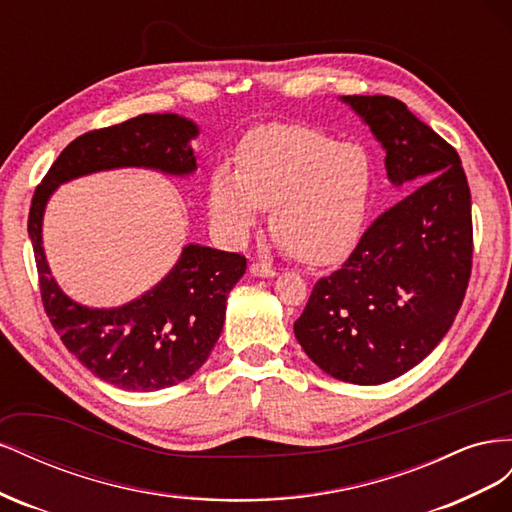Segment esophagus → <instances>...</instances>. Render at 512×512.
Segmentation results:
<instances>
[{
  "label": "esophagus",
  "mask_w": 512,
  "mask_h": 512,
  "mask_svg": "<svg viewBox=\"0 0 512 512\" xmlns=\"http://www.w3.org/2000/svg\"><path fill=\"white\" fill-rule=\"evenodd\" d=\"M250 273H252L254 277H275V275H277L275 269L267 267L265 262H254V265L250 267Z\"/></svg>",
  "instance_id": "obj_1"
}]
</instances>
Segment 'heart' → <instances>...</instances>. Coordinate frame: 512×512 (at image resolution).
<instances>
[{"mask_svg": "<svg viewBox=\"0 0 512 512\" xmlns=\"http://www.w3.org/2000/svg\"><path fill=\"white\" fill-rule=\"evenodd\" d=\"M371 192L363 147L335 143L299 123H277L245 138L239 166L222 162L211 177V209L232 237L250 232L271 209V232L294 258L331 262L361 235Z\"/></svg>", "mask_w": 512, "mask_h": 512, "instance_id": "1", "label": "heart"}]
</instances>
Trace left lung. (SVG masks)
<instances>
[{
	"label": "left lung",
	"instance_id": "8db88e82",
	"mask_svg": "<svg viewBox=\"0 0 512 512\" xmlns=\"http://www.w3.org/2000/svg\"><path fill=\"white\" fill-rule=\"evenodd\" d=\"M339 100L382 145L389 181L414 188L316 282L294 337L324 374L371 386L406 374L451 329L472 271V200L457 151L404 102Z\"/></svg>",
	"mask_w": 512,
	"mask_h": 512
}]
</instances>
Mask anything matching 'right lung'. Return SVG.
I'll return each mask as SVG.
<instances>
[{
  "label": "right lung",
  "instance_id": "add662e5",
  "mask_svg": "<svg viewBox=\"0 0 512 512\" xmlns=\"http://www.w3.org/2000/svg\"><path fill=\"white\" fill-rule=\"evenodd\" d=\"M200 128L175 113L138 115L72 141L36 188L27 232L34 245L42 303L64 346L91 374L123 391L168 389L203 367L224 329L226 299L245 273V258L188 243L162 280L128 303L89 307L70 299L51 275L42 222L61 183L115 168H147L190 177Z\"/></svg>",
  "mask_w": 512,
  "mask_h": 512
}]
</instances>
